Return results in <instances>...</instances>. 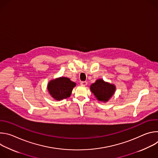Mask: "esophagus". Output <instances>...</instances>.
Here are the masks:
<instances>
[{
    "mask_svg": "<svg viewBox=\"0 0 158 158\" xmlns=\"http://www.w3.org/2000/svg\"><path fill=\"white\" fill-rule=\"evenodd\" d=\"M87 84V82L86 81H82L81 82V85L83 86H85Z\"/></svg>",
    "mask_w": 158,
    "mask_h": 158,
    "instance_id": "esophagus-1",
    "label": "esophagus"
}]
</instances>
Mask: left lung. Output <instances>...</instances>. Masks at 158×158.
Returning a JSON list of instances; mask_svg holds the SVG:
<instances>
[{
	"mask_svg": "<svg viewBox=\"0 0 158 158\" xmlns=\"http://www.w3.org/2000/svg\"><path fill=\"white\" fill-rule=\"evenodd\" d=\"M116 86L113 84L105 82L103 79H97L90 86L91 91L99 101L107 102L114 94Z\"/></svg>",
	"mask_w": 158,
	"mask_h": 158,
	"instance_id": "left-lung-1",
	"label": "left lung"
}]
</instances>
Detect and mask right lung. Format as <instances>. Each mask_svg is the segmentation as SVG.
Segmentation results:
<instances>
[{"instance_id":"add662e5","label":"right lung","mask_w":158,"mask_h":158,"mask_svg":"<svg viewBox=\"0 0 158 158\" xmlns=\"http://www.w3.org/2000/svg\"><path fill=\"white\" fill-rule=\"evenodd\" d=\"M76 85L74 82L65 77H60L51 80L48 84L49 94L56 101H61L71 96L73 88Z\"/></svg>"}]
</instances>
